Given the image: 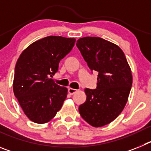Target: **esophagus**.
I'll return each mask as SVG.
<instances>
[{
  "label": "esophagus",
  "mask_w": 151,
  "mask_h": 151,
  "mask_svg": "<svg viewBox=\"0 0 151 151\" xmlns=\"http://www.w3.org/2000/svg\"><path fill=\"white\" fill-rule=\"evenodd\" d=\"M68 92H69L70 94H75L76 92H77V90H76V89L71 88H69L68 89Z\"/></svg>",
  "instance_id": "obj_1"
}]
</instances>
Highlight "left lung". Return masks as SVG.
<instances>
[{
    "label": "left lung",
    "instance_id": "1",
    "mask_svg": "<svg viewBox=\"0 0 151 151\" xmlns=\"http://www.w3.org/2000/svg\"><path fill=\"white\" fill-rule=\"evenodd\" d=\"M76 46L91 71L98 72L97 88H85L81 116L94 127L110 123L122 113L132 85L130 66L119 46L99 37H85Z\"/></svg>",
    "mask_w": 151,
    "mask_h": 151
}]
</instances>
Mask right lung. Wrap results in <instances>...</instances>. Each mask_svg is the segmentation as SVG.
I'll use <instances>...</instances> for the list:
<instances>
[{
  "instance_id": "right-lung-1",
  "label": "right lung",
  "mask_w": 151,
  "mask_h": 151,
  "mask_svg": "<svg viewBox=\"0 0 151 151\" xmlns=\"http://www.w3.org/2000/svg\"><path fill=\"white\" fill-rule=\"evenodd\" d=\"M75 42V38L47 36L29 45L19 57L13 93L31 121L46 123L62 107L68 90L50 77L57 73L60 61L71 51Z\"/></svg>"
}]
</instances>
